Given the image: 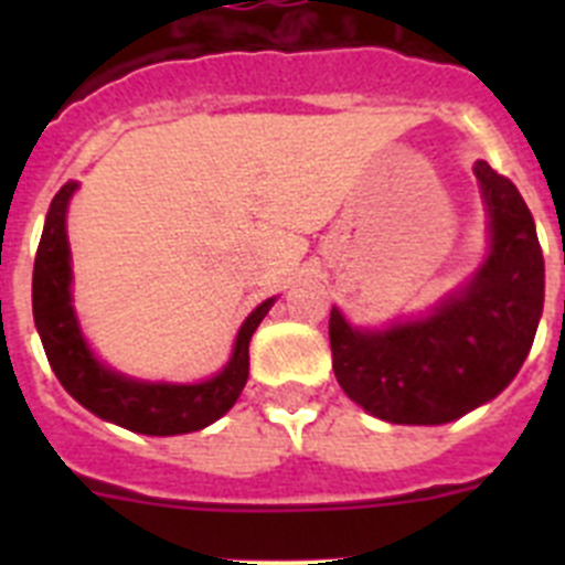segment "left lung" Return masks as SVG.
I'll list each match as a JSON object with an SVG mask.
<instances>
[{
    "instance_id": "1",
    "label": "left lung",
    "mask_w": 565,
    "mask_h": 565,
    "mask_svg": "<svg viewBox=\"0 0 565 565\" xmlns=\"http://www.w3.org/2000/svg\"><path fill=\"white\" fill-rule=\"evenodd\" d=\"M476 178L489 252L467 286L430 313L353 328L337 306L328 322L333 373L351 402L391 424H447L492 402L521 371L543 313V252L515 183L487 161Z\"/></svg>"
}]
</instances>
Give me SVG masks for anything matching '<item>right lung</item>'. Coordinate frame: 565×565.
<instances>
[{
  "instance_id": "right-lung-1",
  "label": "right lung",
  "mask_w": 565,
  "mask_h": 565,
  "mask_svg": "<svg viewBox=\"0 0 565 565\" xmlns=\"http://www.w3.org/2000/svg\"><path fill=\"white\" fill-rule=\"evenodd\" d=\"M76 189V181H67L50 203L33 263V319L50 367L82 407L124 430L141 436H181L203 430L226 416L246 387L248 342L277 297L259 302L248 313L234 339L232 356L212 379L194 384L143 382L113 371L93 353L73 308L67 206Z\"/></svg>"
}]
</instances>
